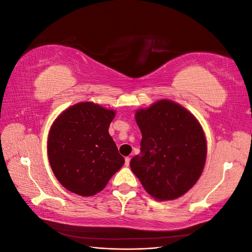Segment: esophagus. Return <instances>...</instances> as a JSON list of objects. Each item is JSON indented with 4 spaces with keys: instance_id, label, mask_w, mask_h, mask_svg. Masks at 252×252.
<instances>
[{
    "instance_id": "1",
    "label": "esophagus",
    "mask_w": 252,
    "mask_h": 252,
    "mask_svg": "<svg viewBox=\"0 0 252 252\" xmlns=\"http://www.w3.org/2000/svg\"><path fill=\"white\" fill-rule=\"evenodd\" d=\"M129 164H130V158H129V157H126V158H125V166H126V167H128V166H129Z\"/></svg>"
}]
</instances>
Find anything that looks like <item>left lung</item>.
Segmentation results:
<instances>
[{"instance_id":"left-lung-1","label":"left lung","mask_w":252,"mask_h":252,"mask_svg":"<svg viewBox=\"0 0 252 252\" xmlns=\"http://www.w3.org/2000/svg\"><path fill=\"white\" fill-rule=\"evenodd\" d=\"M141 152L131 158L132 172L159 201L174 200L199 180L206 162V139L199 122L179 104L162 100L138 110Z\"/></svg>"}]
</instances>
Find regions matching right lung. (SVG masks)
Here are the masks:
<instances>
[{
    "label": "right lung",
    "instance_id": "obj_1",
    "mask_svg": "<svg viewBox=\"0 0 252 252\" xmlns=\"http://www.w3.org/2000/svg\"><path fill=\"white\" fill-rule=\"evenodd\" d=\"M114 111L91 102L65 110L48 136V158L58 181L82 196L105 188L125 159L108 132Z\"/></svg>",
    "mask_w": 252,
    "mask_h": 252
}]
</instances>
